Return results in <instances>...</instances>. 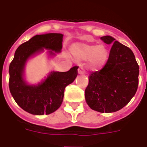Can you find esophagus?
<instances>
[{"label": "esophagus", "instance_id": "esophagus-1", "mask_svg": "<svg viewBox=\"0 0 147 147\" xmlns=\"http://www.w3.org/2000/svg\"><path fill=\"white\" fill-rule=\"evenodd\" d=\"M78 73L80 74V75L85 73V70H84V69H83L82 67H79V68H78Z\"/></svg>", "mask_w": 147, "mask_h": 147}]
</instances>
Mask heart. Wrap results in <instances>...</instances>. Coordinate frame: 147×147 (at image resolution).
<instances>
[{"label":"heart","mask_w":147,"mask_h":147,"mask_svg":"<svg viewBox=\"0 0 147 147\" xmlns=\"http://www.w3.org/2000/svg\"><path fill=\"white\" fill-rule=\"evenodd\" d=\"M71 53L77 61L88 59L93 69H99L106 64L109 53L105 46L78 42L71 46Z\"/></svg>","instance_id":"heart-1"}]
</instances>
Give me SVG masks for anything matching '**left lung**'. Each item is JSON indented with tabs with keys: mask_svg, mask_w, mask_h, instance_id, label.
<instances>
[{
	"mask_svg": "<svg viewBox=\"0 0 147 147\" xmlns=\"http://www.w3.org/2000/svg\"><path fill=\"white\" fill-rule=\"evenodd\" d=\"M100 39L112 47L104 68L89 76L85 100L94 111L112 113L122 109L136 94L139 65L130 48L111 36Z\"/></svg>",
	"mask_w": 147,
	"mask_h": 147,
	"instance_id": "left-lung-1",
	"label": "left lung"
}]
</instances>
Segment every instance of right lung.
Segmentation results:
<instances>
[{
	"mask_svg": "<svg viewBox=\"0 0 147 147\" xmlns=\"http://www.w3.org/2000/svg\"><path fill=\"white\" fill-rule=\"evenodd\" d=\"M63 34L46 33L36 35L24 42L15 52L9 66V88L16 103L25 111L35 115L49 114L61 106L65 88L76 79L78 66L65 72L50 71L38 84H29L25 79V67L28 60L47 49L49 58L59 53Z\"/></svg>",
	"mask_w": 147,
	"mask_h": 147,
	"instance_id": "1",
	"label": "right lung"
}]
</instances>
